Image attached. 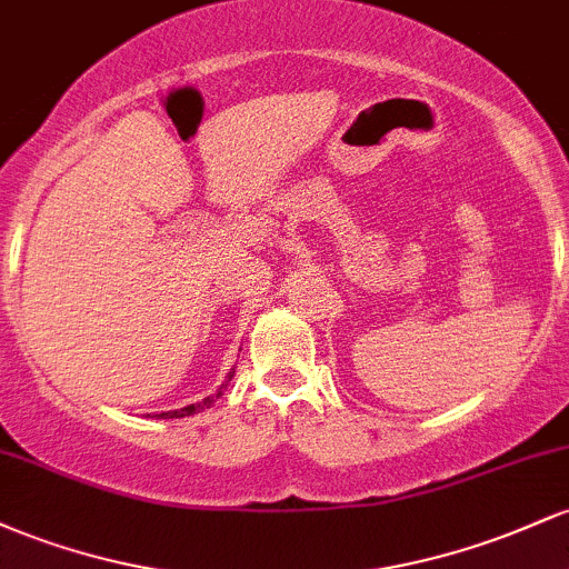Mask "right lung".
Here are the masks:
<instances>
[{
  "label": "right lung",
  "mask_w": 569,
  "mask_h": 569,
  "mask_svg": "<svg viewBox=\"0 0 569 569\" xmlns=\"http://www.w3.org/2000/svg\"><path fill=\"white\" fill-rule=\"evenodd\" d=\"M232 375H234V369L230 371V375H227V380H224V382H221V388L217 390V393L206 396V398H202V401H198V403H189V407H184V409L162 411V415H154V417H158V420H173V417H189V415H194V411H202V409H211V407H213V403H217V398H219V396H224V388H227V385H230V380H232Z\"/></svg>",
  "instance_id": "add662e5"
}]
</instances>
